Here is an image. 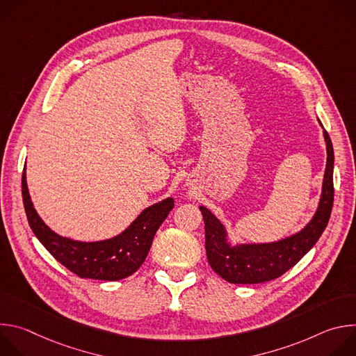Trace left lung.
<instances>
[{
    "mask_svg": "<svg viewBox=\"0 0 356 356\" xmlns=\"http://www.w3.org/2000/svg\"><path fill=\"white\" fill-rule=\"evenodd\" d=\"M320 122V120H318ZM323 127V124L320 122ZM327 165L317 211L301 231L268 243L231 245L221 221L206 207H200L206 227V252L213 270L234 284H257L273 280L291 269L316 245L324 232L334 202V149L324 129Z\"/></svg>",
    "mask_w": 356,
    "mask_h": 356,
    "instance_id": "8db88e82",
    "label": "left lung"
}]
</instances>
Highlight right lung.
I'll return each mask as SVG.
<instances>
[{"label":"right lung","instance_id":"right-lung-1","mask_svg":"<svg viewBox=\"0 0 356 356\" xmlns=\"http://www.w3.org/2000/svg\"><path fill=\"white\" fill-rule=\"evenodd\" d=\"M22 200L31 229L58 262L84 279L121 280L135 273L147 257L152 241L175 206L168 197L145 209L120 235L95 242L60 236L38 216L31 201L26 173H22Z\"/></svg>","mask_w":356,"mask_h":356}]
</instances>
